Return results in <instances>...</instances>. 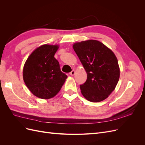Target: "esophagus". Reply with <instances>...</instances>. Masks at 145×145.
Returning a JSON list of instances; mask_svg holds the SVG:
<instances>
[{
	"label": "esophagus",
	"instance_id": "34e87169",
	"mask_svg": "<svg viewBox=\"0 0 145 145\" xmlns=\"http://www.w3.org/2000/svg\"><path fill=\"white\" fill-rule=\"evenodd\" d=\"M69 74H70V75H71V76H74V74H75V71H74V70H73V71H72L71 72H69Z\"/></svg>",
	"mask_w": 145,
	"mask_h": 145
}]
</instances>
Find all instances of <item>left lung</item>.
Listing matches in <instances>:
<instances>
[{
    "label": "left lung",
    "instance_id": "left-lung-1",
    "mask_svg": "<svg viewBox=\"0 0 145 145\" xmlns=\"http://www.w3.org/2000/svg\"><path fill=\"white\" fill-rule=\"evenodd\" d=\"M72 47L87 74L86 81L80 86L83 96L91 102L106 99L115 89L120 78L115 54L96 40L76 42Z\"/></svg>",
    "mask_w": 145,
    "mask_h": 145
}]
</instances>
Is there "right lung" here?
I'll return each instance as SVG.
<instances>
[{"instance_id": "add662e5", "label": "right lung", "mask_w": 145, "mask_h": 145, "mask_svg": "<svg viewBox=\"0 0 145 145\" xmlns=\"http://www.w3.org/2000/svg\"><path fill=\"white\" fill-rule=\"evenodd\" d=\"M59 45L44 44L36 48L26 60L23 78L31 93L42 99L58 94L68 76L60 71L54 55Z\"/></svg>"}]
</instances>
